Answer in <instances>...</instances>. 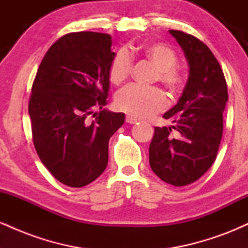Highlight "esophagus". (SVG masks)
Instances as JSON below:
<instances>
[{"mask_svg": "<svg viewBox=\"0 0 248 248\" xmlns=\"http://www.w3.org/2000/svg\"><path fill=\"white\" fill-rule=\"evenodd\" d=\"M140 120H139V119H136L135 116H132V115H127L126 116V122L127 124H136V122H139Z\"/></svg>", "mask_w": 248, "mask_h": 248, "instance_id": "esophagus-1", "label": "esophagus"}]
</instances>
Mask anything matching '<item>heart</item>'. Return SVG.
I'll list each match as a JSON object with an SVG mask.
<instances>
[{"instance_id": "b5f03b06", "label": "heart", "mask_w": 248, "mask_h": 248, "mask_svg": "<svg viewBox=\"0 0 248 248\" xmlns=\"http://www.w3.org/2000/svg\"><path fill=\"white\" fill-rule=\"evenodd\" d=\"M140 56L150 62L157 70L156 79L171 92H177L183 84L181 71L173 65L177 62L175 51L161 43H148L133 50L119 51L109 66V80L121 85L128 79L132 70L130 57ZM115 106L122 112L139 119L149 118L167 106V98L158 88L128 86L115 96Z\"/></svg>"}]
</instances>
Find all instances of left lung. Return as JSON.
Masks as SVG:
<instances>
[{
	"mask_svg": "<svg viewBox=\"0 0 248 248\" xmlns=\"http://www.w3.org/2000/svg\"><path fill=\"white\" fill-rule=\"evenodd\" d=\"M183 50L189 78L177 104L164 113L169 127H155L149 146L152 170L175 186L191 184L205 173L217 156L223 135L227 85L211 50L198 38L169 30ZM178 136L172 138V129Z\"/></svg>",
	"mask_w": 248,
	"mask_h": 248,
	"instance_id": "1",
	"label": "left lung"
}]
</instances>
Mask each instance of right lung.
<instances>
[{"label": "right lung", "instance_id": "right-lung-1", "mask_svg": "<svg viewBox=\"0 0 248 248\" xmlns=\"http://www.w3.org/2000/svg\"><path fill=\"white\" fill-rule=\"evenodd\" d=\"M112 43L107 33L91 31L62 36L45 53L32 84L29 115L36 152L67 186H87L105 171L108 142L124 122V113L104 108L115 57Z\"/></svg>", "mask_w": 248, "mask_h": 248}]
</instances>
